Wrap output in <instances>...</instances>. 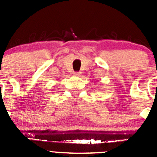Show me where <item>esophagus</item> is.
Masks as SVG:
<instances>
[{
  "label": "esophagus",
  "instance_id": "obj_1",
  "mask_svg": "<svg viewBox=\"0 0 157 157\" xmlns=\"http://www.w3.org/2000/svg\"><path fill=\"white\" fill-rule=\"evenodd\" d=\"M74 74H75V75L78 76V77H79V76L82 75V73H81V72H75Z\"/></svg>",
  "mask_w": 157,
  "mask_h": 157
}]
</instances>
